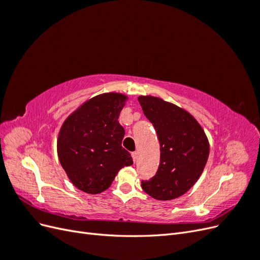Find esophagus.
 <instances>
[{"label": "esophagus", "instance_id": "34e87169", "mask_svg": "<svg viewBox=\"0 0 260 260\" xmlns=\"http://www.w3.org/2000/svg\"><path fill=\"white\" fill-rule=\"evenodd\" d=\"M138 155H139L138 152H133V153H132V158H133V161H135V162H136L137 159H138Z\"/></svg>", "mask_w": 260, "mask_h": 260}]
</instances>
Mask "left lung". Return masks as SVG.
Wrapping results in <instances>:
<instances>
[{"instance_id": "8db88e82", "label": "left lung", "mask_w": 260, "mask_h": 260, "mask_svg": "<svg viewBox=\"0 0 260 260\" xmlns=\"http://www.w3.org/2000/svg\"><path fill=\"white\" fill-rule=\"evenodd\" d=\"M138 100L160 145L158 170L151 180L142 181L141 186L157 201L175 200L200 179L209 156L208 139L185 109L151 95Z\"/></svg>"}]
</instances>
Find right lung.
<instances>
[{
  "instance_id": "obj_1",
  "label": "right lung",
  "mask_w": 260,
  "mask_h": 260,
  "mask_svg": "<svg viewBox=\"0 0 260 260\" xmlns=\"http://www.w3.org/2000/svg\"><path fill=\"white\" fill-rule=\"evenodd\" d=\"M127 100L121 93L100 94L84 102L61 125L59 162L72 183L85 193L107 190L118 171L133 164L121 146L124 129L118 121Z\"/></svg>"
}]
</instances>
